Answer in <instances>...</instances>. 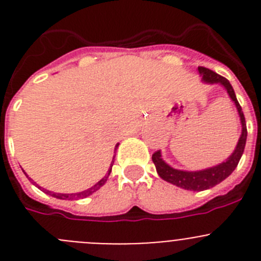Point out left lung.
<instances>
[{"mask_svg":"<svg viewBox=\"0 0 261 261\" xmlns=\"http://www.w3.org/2000/svg\"><path fill=\"white\" fill-rule=\"evenodd\" d=\"M198 72H199L202 81L205 84H219L224 89L226 90L228 95L230 97L231 101L236 105V109L240 115L241 126H242V132H241L240 140L237 142V146L234 151L224 160L223 163L216 164L214 167H208V168L200 169V171H182V169H176L173 167L166 163L162 156V152L156 151L152 154V162L155 164L158 174L160 178H163L167 182L176 185L181 189L190 191H203L207 189H211L220 184L221 181L225 180L231 174V172L237 168L240 159L242 156L243 151H245L246 140H247V128H246V120L245 115L242 112V107L238 103L234 93L233 87L230 85L228 80L223 76L217 75L214 71L204 68V67H198Z\"/></svg>","mask_w":261,"mask_h":261,"instance_id":"left-lung-1","label":"left lung"}]
</instances>
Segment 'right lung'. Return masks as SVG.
<instances>
[{
    "label": "right lung",
    "mask_w": 261,
    "mask_h": 261,
    "mask_svg": "<svg viewBox=\"0 0 261 261\" xmlns=\"http://www.w3.org/2000/svg\"><path fill=\"white\" fill-rule=\"evenodd\" d=\"M118 147H119V143H116V146H115V150L118 149ZM114 158H115V156H114ZM114 158H112L111 166H110V168H109V171H107V174H106V176H105V177L102 178V180L98 181V182L95 184V185H93L92 188L87 189V190L80 191V193H72V194H62V193H53V191H50V190H45L44 188H41V186H38V185H37V188L40 189V190H44L45 193H46V194H49V195H51V197L57 198V199H66V200H72V199H84V198H87V197H89V195H92L93 193H94V191H97L98 189L102 188V186H103L105 184H106L107 178H109L110 173H111L112 164H114ZM23 172H24V171H23ZM24 173H25V172H24ZM25 176H27V173H25ZM27 177H28V176H27ZM28 178H30V177H28ZM30 180H31V178H30ZM33 184H36V182H33Z\"/></svg>",
    "instance_id": "add662e5"
}]
</instances>
